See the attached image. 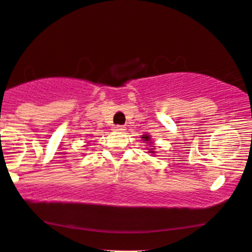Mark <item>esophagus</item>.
Returning a JSON list of instances; mask_svg holds the SVG:
<instances>
[{
    "mask_svg": "<svg viewBox=\"0 0 252 252\" xmlns=\"http://www.w3.org/2000/svg\"><path fill=\"white\" fill-rule=\"evenodd\" d=\"M114 129H115V131H119V132H124V131H125V127H124V126H120V125H118V126H115V127H114Z\"/></svg>",
    "mask_w": 252,
    "mask_h": 252,
    "instance_id": "34e87169",
    "label": "esophagus"
}]
</instances>
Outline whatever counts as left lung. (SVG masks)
Masks as SVG:
<instances>
[{
  "label": "left lung",
  "instance_id": "left-lung-1",
  "mask_svg": "<svg viewBox=\"0 0 252 252\" xmlns=\"http://www.w3.org/2000/svg\"><path fill=\"white\" fill-rule=\"evenodd\" d=\"M142 138H143L144 139V141L145 142H149L150 141V138H149V136H147V134H144V136L143 137H142ZM150 153V152H149ZM153 153V152H152Z\"/></svg>",
  "mask_w": 252,
  "mask_h": 252
}]
</instances>
